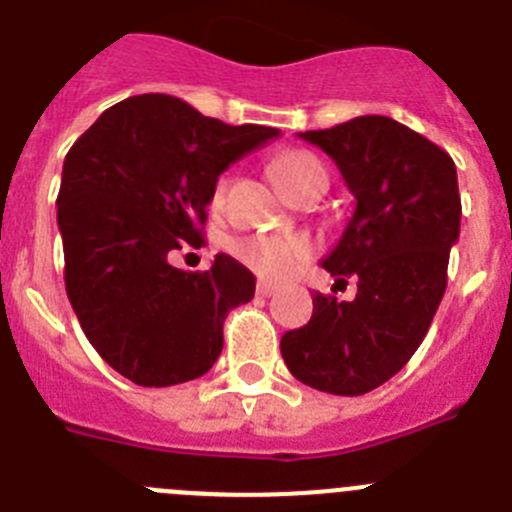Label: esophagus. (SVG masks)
<instances>
[{
    "label": "esophagus",
    "mask_w": 512,
    "mask_h": 512,
    "mask_svg": "<svg viewBox=\"0 0 512 512\" xmlns=\"http://www.w3.org/2000/svg\"><path fill=\"white\" fill-rule=\"evenodd\" d=\"M278 293V285L275 283H267V280H260L257 283V295H262V298H270V295Z\"/></svg>",
    "instance_id": "esophagus-1"
}]
</instances>
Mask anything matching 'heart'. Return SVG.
Listing matches in <instances>:
<instances>
[{
    "instance_id": "obj_1",
    "label": "heart",
    "mask_w": 512,
    "mask_h": 512,
    "mask_svg": "<svg viewBox=\"0 0 512 512\" xmlns=\"http://www.w3.org/2000/svg\"><path fill=\"white\" fill-rule=\"evenodd\" d=\"M272 181L278 184V189L288 197L290 191L300 184L303 179H308L315 171H323L321 161L315 159L308 151H280L270 159L267 164ZM224 197V181H219L217 189H214V202H222ZM234 255L240 257L247 267L257 272V275H265V278L280 280L288 278L303 265L305 260H310L313 255V242L303 234H275V232H257L250 237H242L237 245H234Z\"/></svg>"
}]
</instances>
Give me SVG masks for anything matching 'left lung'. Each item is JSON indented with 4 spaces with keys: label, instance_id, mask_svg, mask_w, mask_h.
<instances>
[{
    "label": "left lung",
    "instance_id": "1",
    "mask_svg": "<svg viewBox=\"0 0 512 512\" xmlns=\"http://www.w3.org/2000/svg\"><path fill=\"white\" fill-rule=\"evenodd\" d=\"M300 138L323 148L356 197V212L323 260L358 278L356 298L313 295L308 326L280 341L290 374L318 391L361 396L407 366L447 288L460 237V189L450 154L386 116H361Z\"/></svg>",
    "mask_w": 512,
    "mask_h": 512
}]
</instances>
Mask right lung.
Wrapping results in <instances>:
<instances>
[{
    "mask_svg": "<svg viewBox=\"0 0 512 512\" xmlns=\"http://www.w3.org/2000/svg\"><path fill=\"white\" fill-rule=\"evenodd\" d=\"M278 133L146 93L111 105L65 156V290L100 358L133 384L199 379L222 353L224 318L255 295L252 272L229 255L186 272L169 252L204 245L219 174Z\"/></svg>",
    "mask_w": 512,
    "mask_h": 512,
    "instance_id": "obj_1",
    "label": "right lung"
}]
</instances>
